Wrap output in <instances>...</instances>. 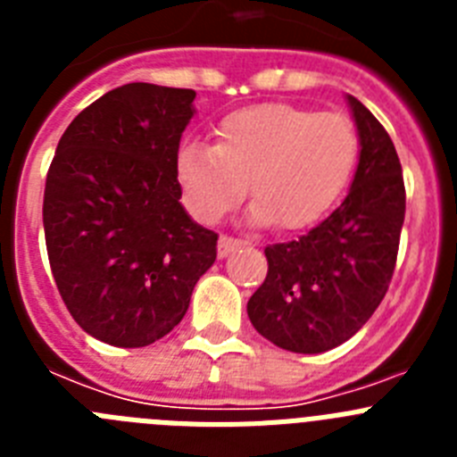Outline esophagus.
Here are the masks:
<instances>
[{"mask_svg":"<svg viewBox=\"0 0 457 457\" xmlns=\"http://www.w3.org/2000/svg\"><path fill=\"white\" fill-rule=\"evenodd\" d=\"M242 245H245L242 240H236V237H228V236H221L220 242H217V253H220V258H226L231 252L240 249Z\"/></svg>","mask_w":457,"mask_h":457,"instance_id":"obj_1","label":"esophagus"}]
</instances>
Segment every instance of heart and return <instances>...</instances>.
<instances>
[{"label":"heart","mask_w":457,"mask_h":457,"mask_svg":"<svg viewBox=\"0 0 457 457\" xmlns=\"http://www.w3.org/2000/svg\"><path fill=\"white\" fill-rule=\"evenodd\" d=\"M354 160L357 132L348 116L268 103L224 116L215 146H180L176 176L189 212L205 224L231 212L249 183L253 224L300 231L332 208Z\"/></svg>","instance_id":"1"}]
</instances>
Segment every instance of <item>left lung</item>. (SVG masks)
<instances>
[{"instance_id":"8db88e82","label":"left lung","mask_w":457,"mask_h":457,"mask_svg":"<svg viewBox=\"0 0 457 457\" xmlns=\"http://www.w3.org/2000/svg\"><path fill=\"white\" fill-rule=\"evenodd\" d=\"M359 164L348 196L300 240L265 247L268 277L249 297L256 332L278 348L318 354L366 325L391 284L405 220L394 141L354 96Z\"/></svg>"}]
</instances>
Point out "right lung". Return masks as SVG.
Masks as SVG:
<instances>
[{"instance_id": "add662e5", "label": "right lung", "mask_w": 457, "mask_h": 457, "mask_svg": "<svg viewBox=\"0 0 457 457\" xmlns=\"http://www.w3.org/2000/svg\"><path fill=\"white\" fill-rule=\"evenodd\" d=\"M192 88L132 82L82 109L59 139L43 196L52 277L84 332L144 348L183 320L217 233L180 205L176 157Z\"/></svg>"}]
</instances>
